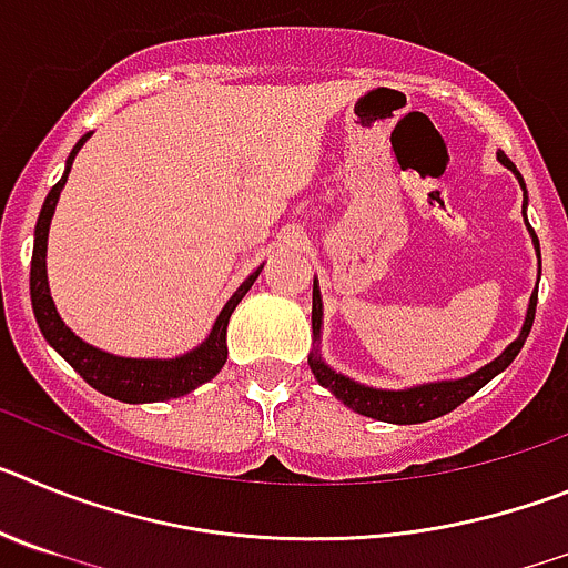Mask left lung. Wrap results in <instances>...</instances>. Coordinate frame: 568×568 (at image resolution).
<instances>
[{
  "label": "left lung",
  "mask_w": 568,
  "mask_h": 568,
  "mask_svg": "<svg viewBox=\"0 0 568 568\" xmlns=\"http://www.w3.org/2000/svg\"><path fill=\"white\" fill-rule=\"evenodd\" d=\"M498 162L504 164L506 170L518 175L520 187H524V219H526V184L520 179L518 168L506 159L504 153H498ZM529 227V222H526ZM531 244H535V253L540 258V244L535 230L529 227ZM535 307H538V287L531 293L529 307H526V318L524 327H520L518 338L511 341L506 346L504 353L498 355L495 361H489L486 366L475 369L471 375H464V378L455 381H429V384H418V386H404V389H378V386H366L358 384V381L346 378L344 373H335L333 366L327 361L321 358V324H324V301H321V290H318V278L313 281V353H310V369H313L315 381H318L324 389L335 395L344 406H349L353 413L366 415V418L375 420H386V424H424V420L440 418V415L453 413L455 406L464 404L466 398L478 393L480 386L489 384L495 375H500L511 361L518 358V353L524 349V341L529 338L531 321H535Z\"/></svg>",
  "instance_id": "1"
}]
</instances>
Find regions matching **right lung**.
<instances>
[{
	"instance_id": "obj_1",
	"label": "right lung",
	"mask_w": 568,
	"mask_h": 568,
	"mask_svg": "<svg viewBox=\"0 0 568 568\" xmlns=\"http://www.w3.org/2000/svg\"><path fill=\"white\" fill-rule=\"evenodd\" d=\"M90 133H84L77 142V148L70 150L68 162H64V173L53 187H50L48 199L39 213L37 230H33V258H30V301H33V315L42 329L44 341H48L64 361H68L93 389L102 395L124 404H155V400L182 398V395L193 393L195 386L207 384L210 378L219 375V369L227 361V324L233 310L239 307V301L247 295L255 278L264 267L250 273L241 281V287L230 295V301L222 307L219 318H215L213 329L207 338L199 346H193L190 353L175 355V358H124V355L104 353L99 346L88 344L79 338L73 329L68 327L59 315L57 304L50 298L48 284V233L50 219L57 213L59 193H62L68 173L73 168V159L88 142Z\"/></svg>"
}]
</instances>
